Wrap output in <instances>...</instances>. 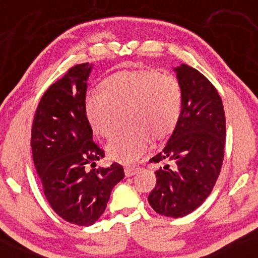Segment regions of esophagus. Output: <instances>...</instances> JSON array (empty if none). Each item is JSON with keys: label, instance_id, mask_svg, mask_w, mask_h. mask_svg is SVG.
I'll list each match as a JSON object with an SVG mask.
<instances>
[{"label": "esophagus", "instance_id": "1", "mask_svg": "<svg viewBox=\"0 0 258 258\" xmlns=\"http://www.w3.org/2000/svg\"><path fill=\"white\" fill-rule=\"evenodd\" d=\"M139 171V167L137 166H126L125 167V174L126 177H131L133 174H136Z\"/></svg>", "mask_w": 258, "mask_h": 258}]
</instances>
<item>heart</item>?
<instances>
[{"instance_id": "heart-1", "label": "heart", "mask_w": 258, "mask_h": 258, "mask_svg": "<svg viewBox=\"0 0 258 258\" xmlns=\"http://www.w3.org/2000/svg\"><path fill=\"white\" fill-rule=\"evenodd\" d=\"M100 90L90 92L85 99V114L93 132L110 138L123 110L128 125L106 147L111 159L135 161L146 152L150 136L164 138L178 122L182 88L172 75L149 70L117 73L105 79Z\"/></svg>"}]
</instances>
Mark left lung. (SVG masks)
<instances>
[{"instance_id":"1","label":"left lung","mask_w":258,"mask_h":258,"mask_svg":"<svg viewBox=\"0 0 258 258\" xmlns=\"http://www.w3.org/2000/svg\"><path fill=\"white\" fill-rule=\"evenodd\" d=\"M182 88L176 128L150 162L168 161L156 170L148 201L156 212L178 218L198 209L220 176L226 144V116L215 86L194 68H174Z\"/></svg>"}]
</instances>
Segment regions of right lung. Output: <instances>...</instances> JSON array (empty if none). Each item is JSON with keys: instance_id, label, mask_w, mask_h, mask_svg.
I'll list each match as a JSON object with an SVG mask.
<instances>
[{"instance_id": "1", "label": "right lung", "mask_w": 258, "mask_h": 258, "mask_svg": "<svg viewBox=\"0 0 258 258\" xmlns=\"http://www.w3.org/2000/svg\"><path fill=\"white\" fill-rule=\"evenodd\" d=\"M88 63L78 64L49 86L41 98L31 130V149L44 197L64 221L91 226L102 216L115 185L125 177L121 165L96 167L104 158L92 139L85 114Z\"/></svg>"}]
</instances>
